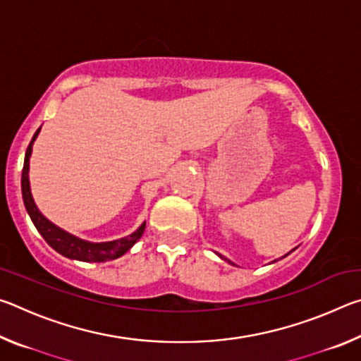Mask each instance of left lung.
I'll return each mask as SVG.
<instances>
[{
  "label": "left lung",
  "instance_id": "left-lung-1",
  "mask_svg": "<svg viewBox=\"0 0 361 361\" xmlns=\"http://www.w3.org/2000/svg\"><path fill=\"white\" fill-rule=\"evenodd\" d=\"M291 252H293V250H291ZM291 252H288V253H286L285 256H288V255H290ZM216 255H218V253H216ZM218 256H219V258H221V259H224V261H228V262H229V264H232V266H235V264H234V262H232L231 259H228V258H224V256H221V255H218ZM285 256H282V258H285ZM274 262H276V261H274Z\"/></svg>",
  "mask_w": 361,
  "mask_h": 361
}]
</instances>
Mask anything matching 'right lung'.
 <instances>
[{"label":"right lung","instance_id":"right-lung-1","mask_svg":"<svg viewBox=\"0 0 361 361\" xmlns=\"http://www.w3.org/2000/svg\"><path fill=\"white\" fill-rule=\"evenodd\" d=\"M39 130L35 132V135L30 142L27 152H25V161H23V170H22V197L23 204H25V209L28 212L30 218L35 224V228L38 229L39 234L42 235L49 245H51L57 253L63 255L65 258L70 259H78L84 262H105L119 258L124 253L129 252V250L135 245L140 237L143 235L146 221L138 226L137 231H133L132 234L121 237L118 240L111 242H89L84 239H79V237L70 234L65 229L59 228L57 224L42 215L38 207L35 204V199L32 195V188H30V157H32L33 151V143L35 140L38 138Z\"/></svg>","mask_w":361,"mask_h":361}]
</instances>
